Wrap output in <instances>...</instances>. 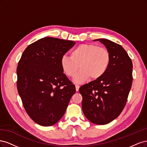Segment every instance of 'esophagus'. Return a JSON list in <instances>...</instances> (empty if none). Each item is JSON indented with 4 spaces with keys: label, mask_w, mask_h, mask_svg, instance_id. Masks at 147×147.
Returning <instances> with one entry per match:
<instances>
[{
    "label": "esophagus",
    "mask_w": 147,
    "mask_h": 147,
    "mask_svg": "<svg viewBox=\"0 0 147 147\" xmlns=\"http://www.w3.org/2000/svg\"><path fill=\"white\" fill-rule=\"evenodd\" d=\"M75 88H76V91H78L79 88H80V86L78 85V84H75Z\"/></svg>",
    "instance_id": "esophagus-1"
}]
</instances>
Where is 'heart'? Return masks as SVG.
Instances as JSON below:
<instances>
[{
  "mask_svg": "<svg viewBox=\"0 0 147 147\" xmlns=\"http://www.w3.org/2000/svg\"><path fill=\"white\" fill-rule=\"evenodd\" d=\"M111 55L107 48L92 44H82L71 51L70 57L63 56L61 66L69 77L75 76L74 82L82 83L91 78L95 80L101 78L108 70Z\"/></svg>",
  "mask_w": 147,
  "mask_h": 147,
  "instance_id": "1",
  "label": "heart"
}]
</instances>
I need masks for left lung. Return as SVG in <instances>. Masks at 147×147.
<instances>
[{"mask_svg": "<svg viewBox=\"0 0 147 147\" xmlns=\"http://www.w3.org/2000/svg\"><path fill=\"white\" fill-rule=\"evenodd\" d=\"M109 50L111 61L101 78L79 89L84 115L96 124H106L117 118L126 105L132 83V63L119 44L105 38L94 40Z\"/></svg>", "mask_w": 147, "mask_h": 147, "instance_id": "obj_1", "label": "left lung"}]
</instances>
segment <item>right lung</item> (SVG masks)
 Here are the masks:
<instances>
[{
  "instance_id": "obj_1",
  "label": "right lung",
  "mask_w": 147,
  "mask_h": 147,
  "mask_svg": "<svg viewBox=\"0 0 147 147\" xmlns=\"http://www.w3.org/2000/svg\"><path fill=\"white\" fill-rule=\"evenodd\" d=\"M75 42L45 37L25 49L18 64L17 89L26 112L43 126L63 117L75 86L63 73L61 59Z\"/></svg>"
}]
</instances>
